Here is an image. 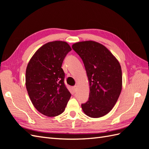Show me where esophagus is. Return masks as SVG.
Returning a JSON list of instances; mask_svg holds the SVG:
<instances>
[{"label":"esophagus","mask_w":149,"mask_h":149,"mask_svg":"<svg viewBox=\"0 0 149 149\" xmlns=\"http://www.w3.org/2000/svg\"><path fill=\"white\" fill-rule=\"evenodd\" d=\"M73 91H74V92L77 91V86H74V87H73Z\"/></svg>","instance_id":"esophagus-1"}]
</instances>
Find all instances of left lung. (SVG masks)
I'll return each mask as SVG.
<instances>
[{"label":"left lung","mask_w":149,"mask_h":149,"mask_svg":"<svg viewBox=\"0 0 149 149\" xmlns=\"http://www.w3.org/2000/svg\"><path fill=\"white\" fill-rule=\"evenodd\" d=\"M81 58L89 83L88 101L81 105L86 115L98 118L112 109L122 90V70L118 60L103 45L92 40L72 45Z\"/></svg>","instance_id":"obj_1"}]
</instances>
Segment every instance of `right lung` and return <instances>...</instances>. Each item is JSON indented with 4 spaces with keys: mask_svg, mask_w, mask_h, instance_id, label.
<instances>
[{
    "mask_svg": "<svg viewBox=\"0 0 149 149\" xmlns=\"http://www.w3.org/2000/svg\"><path fill=\"white\" fill-rule=\"evenodd\" d=\"M72 50L64 41L43 45L30 59L26 69L25 84L34 107L47 117L63 113L71 94L64 84L62 63Z\"/></svg>",
    "mask_w": 149,
    "mask_h": 149,
    "instance_id": "add662e5",
    "label": "right lung"
}]
</instances>
